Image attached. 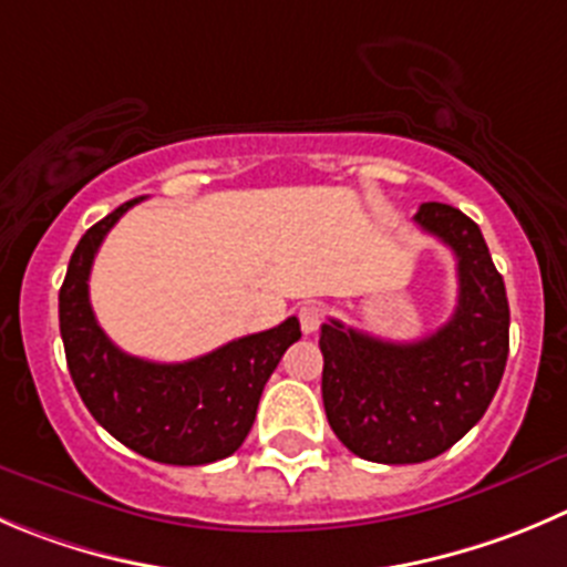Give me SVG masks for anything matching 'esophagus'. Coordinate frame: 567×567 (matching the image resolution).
I'll use <instances>...</instances> for the list:
<instances>
[{"label": "esophagus", "mask_w": 567, "mask_h": 567, "mask_svg": "<svg viewBox=\"0 0 567 567\" xmlns=\"http://www.w3.org/2000/svg\"><path fill=\"white\" fill-rule=\"evenodd\" d=\"M298 317H300V328H303L306 333H315L317 328L322 326V320H326V309L317 303H306L300 306Z\"/></svg>", "instance_id": "34e87169"}]
</instances>
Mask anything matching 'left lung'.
<instances>
[{
	"label": "left lung",
	"mask_w": 567,
	"mask_h": 567,
	"mask_svg": "<svg viewBox=\"0 0 567 567\" xmlns=\"http://www.w3.org/2000/svg\"><path fill=\"white\" fill-rule=\"evenodd\" d=\"M414 223L456 256L451 320L417 342H386L328 320L320 333L322 403L344 449L379 465L440 456L482 420L509 355V303L482 230L445 203Z\"/></svg>",
	"instance_id": "1"
}]
</instances>
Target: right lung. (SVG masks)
<instances>
[{
    "label": "right lung",
    "instance_id": "add662e5",
    "mask_svg": "<svg viewBox=\"0 0 567 567\" xmlns=\"http://www.w3.org/2000/svg\"><path fill=\"white\" fill-rule=\"evenodd\" d=\"M131 199L85 230L58 295L66 364L96 423L136 454L164 465H208L239 451L280 355L300 339L298 317L234 339L199 359L158 364L118 350L96 322L89 275L96 250Z\"/></svg>",
    "mask_w": 567,
    "mask_h": 567
}]
</instances>
